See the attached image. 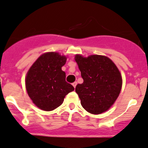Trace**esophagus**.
<instances>
[{"mask_svg": "<svg viewBox=\"0 0 148 148\" xmlns=\"http://www.w3.org/2000/svg\"><path fill=\"white\" fill-rule=\"evenodd\" d=\"M77 82H73V83H72L73 86H74V88L76 87V86H77Z\"/></svg>", "mask_w": 148, "mask_h": 148, "instance_id": "obj_1", "label": "esophagus"}]
</instances>
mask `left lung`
I'll return each mask as SVG.
<instances>
[{"label": "left lung", "mask_w": 148, "mask_h": 148, "mask_svg": "<svg viewBox=\"0 0 148 148\" xmlns=\"http://www.w3.org/2000/svg\"><path fill=\"white\" fill-rule=\"evenodd\" d=\"M84 82L75 91L81 104L88 112L99 114L111 107L122 89V76L114 62L108 57L91 55L75 56Z\"/></svg>", "instance_id": "obj_1"}]
</instances>
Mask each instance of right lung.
Here are the masks:
<instances>
[{"label": "right lung", "mask_w": 148, "mask_h": 148, "mask_svg": "<svg viewBox=\"0 0 148 148\" xmlns=\"http://www.w3.org/2000/svg\"><path fill=\"white\" fill-rule=\"evenodd\" d=\"M66 57L57 52H47L37 59L27 72V93L37 107L51 111L64 102L65 96L74 88L66 82V74L62 67Z\"/></svg>", "instance_id": "1"}]
</instances>
